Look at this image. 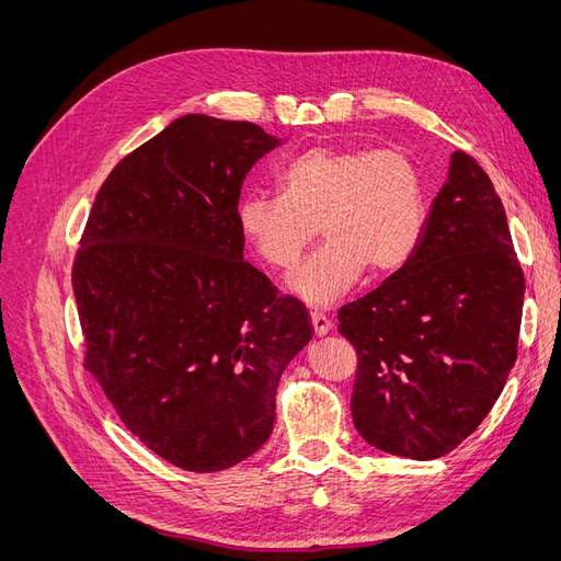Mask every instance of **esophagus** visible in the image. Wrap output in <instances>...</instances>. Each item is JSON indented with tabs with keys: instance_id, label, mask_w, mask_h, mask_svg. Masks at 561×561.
<instances>
[{
	"instance_id": "34e87169",
	"label": "esophagus",
	"mask_w": 561,
	"mask_h": 561,
	"mask_svg": "<svg viewBox=\"0 0 561 561\" xmlns=\"http://www.w3.org/2000/svg\"><path fill=\"white\" fill-rule=\"evenodd\" d=\"M311 328H313L316 336H322L332 330V322L322 311H311Z\"/></svg>"
}]
</instances>
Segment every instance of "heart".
<instances>
[{"label":"heart","instance_id":"b5f03b06","mask_svg":"<svg viewBox=\"0 0 561 561\" xmlns=\"http://www.w3.org/2000/svg\"><path fill=\"white\" fill-rule=\"evenodd\" d=\"M278 192L248 194L239 229L276 271L293 268L320 231L325 243L287 278L311 307L346 297L365 268L393 274L426 225L423 173L400 147H313L283 168Z\"/></svg>","mask_w":561,"mask_h":561}]
</instances>
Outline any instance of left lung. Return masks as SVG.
Wrapping results in <instances>:
<instances>
[{
    "label": "left lung",
    "instance_id": "left-lung-1",
    "mask_svg": "<svg viewBox=\"0 0 561 561\" xmlns=\"http://www.w3.org/2000/svg\"><path fill=\"white\" fill-rule=\"evenodd\" d=\"M524 271L503 203L456 151L412 257L339 309L358 353L355 431L386 454L433 461L474 433L517 360Z\"/></svg>",
    "mask_w": 561,
    "mask_h": 561
}]
</instances>
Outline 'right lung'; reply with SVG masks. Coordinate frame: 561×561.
<instances>
[{
    "label": "right lung",
    "mask_w": 561,
    "mask_h": 561,
    "mask_svg": "<svg viewBox=\"0 0 561 561\" xmlns=\"http://www.w3.org/2000/svg\"><path fill=\"white\" fill-rule=\"evenodd\" d=\"M276 145L257 124L175 118L107 175L72 264L83 367L190 472L266 443L283 369L313 336L307 307L243 260L241 186Z\"/></svg>",
    "instance_id": "obj_1"
}]
</instances>
